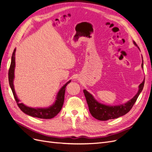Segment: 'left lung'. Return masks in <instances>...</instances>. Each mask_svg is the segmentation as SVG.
<instances>
[{"mask_svg": "<svg viewBox=\"0 0 152 152\" xmlns=\"http://www.w3.org/2000/svg\"><path fill=\"white\" fill-rule=\"evenodd\" d=\"M134 44L137 47V45L135 42H134ZM141 66L143 68V61L141 64ZM145 79L139 86V91L137 93L131 100L125 104L116 106H107L98 103L93 98V96L84 89L83 91L87 101V103L88 104L89 112L92 116L99 121H104L110 120V119L117 118L126 115L130 111L133 105L136 102L140 94L143 89Z\"/></svg>", "mask_w": 152, "mask_h": 152, "instance_id": "8db88e82", "label": "left lung"}]
</instances>
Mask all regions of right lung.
<instances>
[{
    "label": "right lung",
    "instance_id": "right-lung-1",
    "mask_svg": "<svg viewBox=\"0 0 152 152\" xmlns=\"http://www.w3.org/2000/svg\"><path fill=\"white\" fill-rule=\"evenodd\" d=\"M15 52L16 49H14V51L12 55L11 65L10 69H9L8 72V78L9 82H10V85L11 88L12 94L14 95V98H15L16 100L18 107L20 108V110L23 112H24L25 113L28 115L34 117H37L44 119H49L54 117L59 112L61 111L64 103L66 86L68 84L70 83L71 80L68 81L67 83H66L61 87V89L58 93L56 102H55V103L52 106H50V107L47 108H34L26 107V106H25L23 103H20V100L18 99V97L15 93V89H14L13 79L14 77H15L14 72H15Z\"/></svg>",
    "mask_w": 152,
    "mask_h": 152
}]
</instances>
